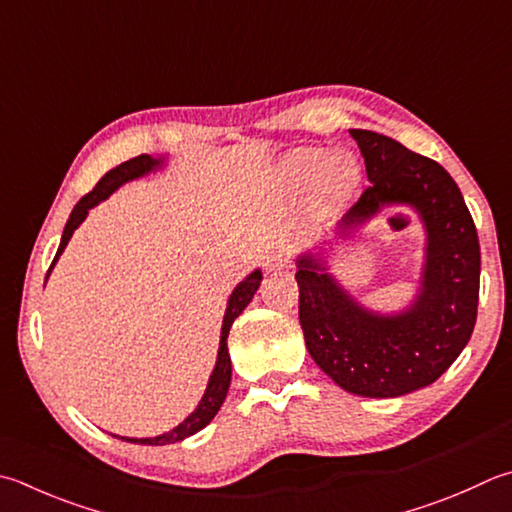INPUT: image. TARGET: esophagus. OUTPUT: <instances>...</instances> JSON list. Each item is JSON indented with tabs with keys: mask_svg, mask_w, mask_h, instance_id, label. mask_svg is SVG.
I'll return each mask as SVG.
<instances>
[{
	"mask_svg": "<svg viewBox=\"0 0 512 512\" xmlns=\"http://www.w3.org/2000/svg\"><path fill=\"white\" fill-rule=\"evenodd\" d=\"M265 265L269 272H278V269H287L289 267V254L285 249H272V252L267 254Z\"/></svg>",
	"mask_w": 512,
	"mask_h": 512,
	"instance_id": "1",
	"label": "esophagus"
}]
</instances>
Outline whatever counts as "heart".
Segmentation results:
<instances>
[{
  "mask_svg": "<svg viewBox=\"0 0 512 512\" xmlns=\"http://www.w3.org/2000/svg\"><path fill=\"white\" fill-rule=\"evenodd\" d=\"M318 180L321 198L327 205H339L352 194L361 180V169L350 153H330L323 149H296L283 162L281 180L287 189L301 191Z\"/></svg>",
  "mask_w": 512,
  "mask_h": 512,
  "instance_id": "heart-1",
  "label": "heart"
}]
</instances>
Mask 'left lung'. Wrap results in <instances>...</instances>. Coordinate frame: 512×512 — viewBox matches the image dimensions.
Returning a JSON list of instances; mask_svg holds the SVG:
<instances>
[{"label":"left lung","mask_w":512,"mask_h":512,"mask_svg":"<svg viewBox=\"0 0 512 512\" xmlns=\"http://www.w3.org/2000/svg\"><path fill=\"white\" fill-rule=\"evenodd\" d=\"M370 187L332 234L296 256L298 321L314 363L345 392L403 397L435 383L475 330L479 238L464 196L439 162L376 131L350 129ZM408 206L427 234L420 285L394 313L365 308L331 274L336 244L351 239L385 208Z\"/></svg>","instance_id":"left-lung-1"}]
</instances>
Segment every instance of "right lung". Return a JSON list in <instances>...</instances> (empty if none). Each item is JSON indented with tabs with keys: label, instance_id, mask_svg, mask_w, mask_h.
<instances>
[{
	"label": "right lung",
	"instance_id": "1",
	"mask_svg": "<svg viewBox=\"0 0 512 512\" xmlns=\"http://www.w3.org/2000/svg\"><path fill=\"white\" fill-rule=\"evenodd\" d=\"M167 162H169L167 153H165V156H147V153H144V156L127 160V162H122L120 167L106 171L104 176L100 178L98 185H95V189L89 191V194H86L73 207L69 220H66V227L62 231L60 247H57V254L53 258V263H51V267H48L46 281H48V276H51L55 263L60 260L66 245H69L73 231L84 223L86 216H89V209L98 207L102 200L109 198L113 191H118L122 185H127V182L149 176V173H153V171L165 169ZM260 281H263V272H260V269H254L252 274H247L243 281H240L234 287V292H231L229 298H227L223 327H220V343H218L216 365L209 374L205 394H202V399L198 401L196 410L191 412L185 421L178 423L176 428L169 430V432H162V435H158V437H142V439H138V437H118V435H113V437L131 441V443H144V446H167V443H176V441H182V439H187L191 435H196L198 430H202L207 426V423H211V419H214L218 414L220 406L225 403V397L229 392V383H231V359H229V350H227L229 330H231V325H234L236 318L243 314L245 307L252 303L256 289L260 287Z\"/></svg>",
	"mask_w": 512,
	"mask_h": 512
}]
</instances>
